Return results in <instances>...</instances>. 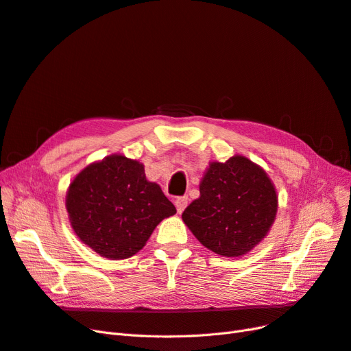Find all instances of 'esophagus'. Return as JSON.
<instances>
[{"mask_svg": "<svg viewBox=\"0 0 351 351\" xmlns=\"http://www.w3.org/2000/svg\"><path fill=\"white\" fill-rule=\"evenodd\" d=\"M187 203H189V197L187 196H180V197L176 199V208H177L178 213H181L187 208Z\"/></svg>", "mask_w": 351, "mask_h": 351, "instance_id": "1", "label": "esophagus"}]
</instances>
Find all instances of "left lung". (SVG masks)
I'll use <instances>...</instances> for the list:
<instances>
[{"label": "left lung", "instance_id": "left-lung-1", "mask_svg": "<svg viewBox=\"0 0 351 351\" xmlns=\"http://www.w3.org/2000/svg\"><path fill=\"white\" fill-rule=\"evenodd\" d=\"M277 212L274 186L263 168L245 156L212 162L200 183V197L183 221L200 243L223 257L248 252L267 235Z\"/></svg>", "mask_w": 351, "mask_h": 351}]
</instances>
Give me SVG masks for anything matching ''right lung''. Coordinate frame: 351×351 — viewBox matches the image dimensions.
<instances>
[{
    "mask_svg": "<svg viewBox=\"0 0 351 351\" xmlns=\"http://www.w3.org/2000/svg\"><path fill=\"white\" fill-rule=\"evenodd\" d=\"M66 210L82 243L112 260L134 256L155 226L176 213L161 187L145 177L143 165L123 155L84 168L69 186Z\"/></svg>",
    "mask_w": 351,
    "mask_h": 351,
    "instance_id": "right-lung-1",
    "label": "right lung"
}]
</instances>
